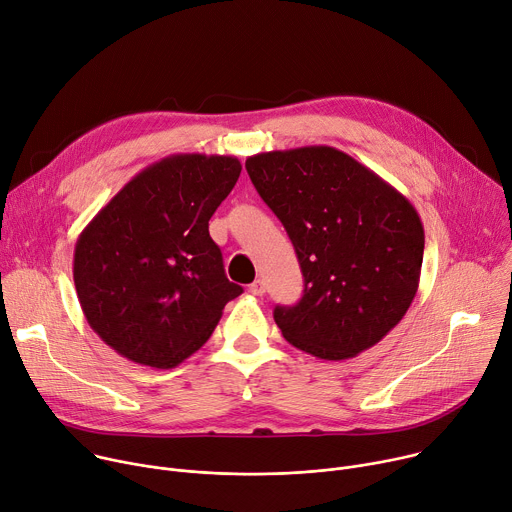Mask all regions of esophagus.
<instances>
[{
  "mask_svg": "<svg viewBox=\"0 0 512 512\" xmlns=\"http://www.w3.org/2000/svg\"><path fill=\"white\" fill-rule=\"evenodd\" d=\"M249 291H251L253 296H259V298H261V296L265 294V283H263L261 279H257V281H253V283L249 285Z\"/></svg>",
  "mask_w": 512,
  "mask_h": 512,
  "instance_id": "obj_1",
  "label": "esophagus"
}]
</instances>
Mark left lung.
I'll use <instances>...</instances> for the list:
<instances>
[{
	"label": "left lung",
	"mask_w": 512,
	"mask_h": 512,
	"mask_svg": "<svg viewBox=\"0 0 512 512\" xmlns=\"http://www.w3.org/2000/svg\"><path fill=\"white\" fill-rule=\"evenodd\" d=\"M245 168L304 273L302 300L273 310L283 338L324 360L375 346L417 294L425 235L413 204L328 145L257 154Z\"/></svg>",
	"instance_id": "obj_1"
}]
</instances>
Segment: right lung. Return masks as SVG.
Returning a JSON list of instances; mask_svg holds the SVG:
<instances>
[{
    "label": "right lung",
    "instance_id": "obj_1",
    "mask_svg": "<svg viewBox=\"0 0 512 512\" xmlns=\"http://www.w3.org/2000/svg\"><path fill=\"white\" fill-rule=\"evenodd\" d=\"M239 174L233 156H168L131 178L85 227L72 265L77 296L89 326L115 352L172 369L243 294L208 235Z\"/></svg>",
    "mask_w": 512,
    "mask_h": 512
}]
</instances>
